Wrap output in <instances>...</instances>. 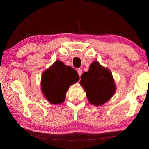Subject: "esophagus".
<instances>
[{"mask_svg": "<svg viewBox=\"0 0 149 149\" xmlns=\"http://www.w3.org/2000/svg\"><path fill=\"white\" fill-rule=\"evenodd\" d=\"M77 72H78L79 76H81V75L82 74V70H81V68L77 69Z\"/></svg>", "mask_w": 149, "mask_h": 149, "instance_id": "obj_1", "label": "esophagus"}]
</instances>
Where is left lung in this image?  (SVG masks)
Returning <instances> with one entry per match:
<instances>
[{"label": "left lung", "mask_w": 149, "mask_h": 149, "mask_svg": "<svg viewBox=\"0 0 149 149\" xmlns=\"http://www.w3.org/2000/svg\"><path fill=\"white\" fill-rule=\"evenodd\" d=\"M80 84L86 92L89 103L100 106L111 99L116 91V85L112 72L94 61L89 70L81 76Z\"/></svg>", "instance_id": "8db88e82"}]
</instances>
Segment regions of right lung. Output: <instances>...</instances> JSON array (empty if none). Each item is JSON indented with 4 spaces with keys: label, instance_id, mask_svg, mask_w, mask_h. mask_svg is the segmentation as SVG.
Listing matches in <instances>:
<instances>
[{
    "label": "right lung",
    "instance_id": "add662e5",
    "mask_svg": "<svg viewBox=\"0 0 149 149\" xmlns=\"http://www.w3.org/2000/svg\"><path fill=\"white\" fill-rule=\"evenodd\" d=\"M79 80V76L74 68L56 60L42 72L40 88L48 102L60 104L64 102L70 85Z\"/></svg>",
    "mask_w": 149,
    "mask_h": 149
}]
</instances>
